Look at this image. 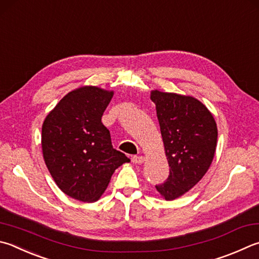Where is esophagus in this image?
<instances>
[{
	"label": "esophagus",
	"instance_id": "obj_1",
	"mask_svg": "<svg viewBox=\"0 0 259 259\" xmlns=\"http://www.w3.org/2000/svg\"><path fill=\"white\" fill-rule=\"evenodd\" d=\"M131 161H133L134 164H143L145 161L144 156H133L131 157Z\"/></svg>",
	"mask_w": 259,
	"mask_h": 259
}]
</instances>
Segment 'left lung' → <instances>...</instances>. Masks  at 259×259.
<instances>
[{"mask_svg": "<svg viewBox=\"0 0 259 259\" xmlns=\"http://www.w3.org/2000/svg\"><path fill=\"white\" fill-rule=\"evenodd\" d=\"M156 106L165 156L166 181L156 186L165 200L192 189L208 171L218 145V126L211 112L197 98L158 89L150 92Z\"/></svg>", "mask_w": 259, "mask_h": 259, "instance_id": "obj_1", "label": "left lung"}]
</instances>
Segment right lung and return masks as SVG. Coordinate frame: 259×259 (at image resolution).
Wrapping results in <instances>:
<instances>
[{"mask_svg":"<svg viewBox=\"0 0 259 259\" xmlns=\"http://www.w3.org/2000/svg\"><path fill=\"white\" fill-rule=\"evenodd\" d=\"M114 95L97 86L69 92L41 125V150L56 185L71 198L94 203L114 171L130 159L113 148L102 115Z\"/></svg>","mask_w":259,"mask_h":259,"instance_id":"right-lung-1","label":"right lung"}]
</instances>
